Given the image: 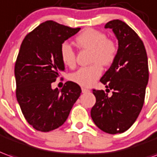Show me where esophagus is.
<instances>
[{
	"label": "esophagus",
	"mask_w": 157,
	"mask_h": 157,
	"mask_svg": "<svg viewBox=\"0 0 157 157\" xmlns=\"http://www.w3.org/2000/svg\"><path fill=\"white\" fill-rule=\"evenodd\" d=\"M82 91L83 94H86V93H88V92H89V90L87 89V88H85V87H82Z\"/></svg>",
	"instance_id": "34e87169"
}]
</instances>
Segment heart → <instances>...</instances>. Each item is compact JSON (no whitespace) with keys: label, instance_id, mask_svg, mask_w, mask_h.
Masks as SVG:
<instances>
[{"label":"heart","instance_id":"1","mask_svg":"<svg viewBox=\"0 0 157 157\" xmlns=\"http://www.w3.org/2000/svg\"><path fill=\"white\" fill-rule=\"evenodd\" d=\"M75 42L82 49L90 50V62L87 67L80 68L71 74L72 82L82 86H90L100 77L103 72L102 64H112L117 55V46L115 41L107 38L105 33L94 29H86L75 38ZM60 59L64 65L73 68L75 65V52L68 42L60 47Z\"/></svg>","mask_w":157,"mask_h":157}]
</instances>
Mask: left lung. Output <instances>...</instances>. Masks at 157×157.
<instances>
[{
    "label": "left lung",
    "mask_w": 157,
    "mask_h": 157,
    "mask_svg": "<svg viewBox=\"0 0 157 157\" xmlns=\"http://www.w3.org/2000/svg\"><path fill=\"white\" fill-rule=\"evenodd\" d=\"M115 33L118 50L115 61L100 82L112 90L108 96L104 90L93 89L96 103L91 117L102 131L116 134L127 131L138 118L144 102L149 80L146 50L137 33L119 19L105 26Z\"/></svg>",
    "instance_id": "8db88e82"
}]
</instances>
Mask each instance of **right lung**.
<instances>
[{"instance_id":"add662e5","label":"right lung","mask_w":157,"mask_h":157,"mask_svg":"<svg viewBox=\"0 0 157 157\" xmlns=\"http://www.w3.org/2000/svg\"><path fill=\"white\" fill-rule=\"evenodd\" d=\"M81 28H71L49 20L26 35L15 63L16 97L24 117L37 131L59 128L69 117L82 89L66 82L61 90L51 84L64 71L60 47Z\"/></svg>"}]
</instances>
